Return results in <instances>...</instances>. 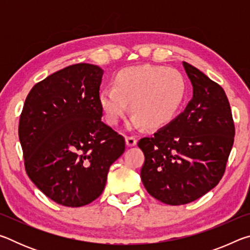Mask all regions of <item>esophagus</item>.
Wrapping results in <instances>:
<instances>
[{
  "label": "esophagus",
  "instance_id": "1",
  "mask_svg": "<svg viewBox=\"0 0 250 250\" xmlns=\"http://www.w3.org/2000/svg\"><path fill=\"white\" fill-rule=\"evenodd\" d=\"M125 142L128 146H133L137 145V138L134 135H126L125 137Z\"/></svg>",
  "mask_w": 250,
  "mask_h": 250
}]
</instances>
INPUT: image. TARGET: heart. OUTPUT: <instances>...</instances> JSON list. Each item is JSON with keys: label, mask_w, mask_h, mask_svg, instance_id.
I'll list each match as a JSON object with an SVG mask.
<instances>
[{"label": "heart", "mask_w": 250, "mask_h": 250, "mask_svg": "<svg viewBox=\"0 0 250 250\" xmlns=\"http://www.w3.org/2000/svg\"><path fill=\"white\" fill-rule=\"evenodd\" d=\"M185 82L179 71L162 66L140 65L121 69L113 78V87L99 94L100 107L108 124L116 125L130 109L131 125L159 128L176 116L185 97Z\"/></svg>", "instance_id": "b5f03b06"}]
</instances>
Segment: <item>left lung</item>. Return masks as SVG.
<instances>
[{
	"mask_svg": "<svg viewBox=\"0 0 250 250\" xmlns=\"http://www.w3.org/2000/svg\"><path fill=\"white\" fill-rule=\"evenodd\" d=\"M193 86L185 110L153 137L142 138L141 180L151 196L183 205L205 195L225 173L235 137L229 101L223 88L183 62Z\"/></svg>",
	"mask_w": 250,
	"mask_h": 250,
	"instance_id": "8db88e82",
	"label": "left lung"
}]
</instances>
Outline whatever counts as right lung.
Returning a JSON list of instances; mask_svg holds the SVG:
<instances>
[{
  "instance_id": "obj_1",
  "label": "right lung",
  "mask_w": 250,
  "mask_h": 250,
  "mask_svg": "<svg viewBox=\"0 0 250 250\" xmlns=\"http://www.w3.org/2000/svg\"><path fill=\"white\" fill-rule=\"evenodd\" d=\"M104 70L75 64L34 86L19 125L29 179L50 200L87 205L103 193L109 167L125 149V138L101 120Z\"/></svg>"
}]
</instances>
